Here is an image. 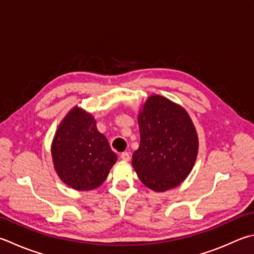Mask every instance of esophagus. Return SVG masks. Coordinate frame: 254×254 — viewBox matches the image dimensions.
I'll return each mask as SVG.
<instances>
[{"instance_id": "esophagus-1", "label": "esophagus", "mask_w": 254, "mask_h": 254, "mask_svg": "<svg viewBox=\"0 0 254 254\" xmlns=\"http://www.w3.org/2000/svg\"><path fill=\"white\" fill-rule=\"evenodd\" d=\"M121 158L124 160V161H128L129 159H130V155H129V152H122L121 155Z\"/></svg>"}]
</instances>
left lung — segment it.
<instances>
[{
	"mask_svg": "<svg viewBox=\"0 0 254 254\" xmlns=\"http://www.w3.org/2000/svg\"><path fill=\"white\" fill-rule=\"evenodd\" d=\"M139 148L132 167L141 183L162 192L179 186L192 170L198 135L185 109L159 95H151L138 115Z\"/></svg>",
	"mask_w": 254,
	"mask_h": 254,
	"instance_id": "8db88e82",
	"label": "left lung"
}]
</instances>
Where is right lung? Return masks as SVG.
Returning <instances> with one entry per match:
<instances>
[{
  "label": "right lung",
  "instance_id": "add662e5",
  "mask_svg": "<svg viewBox=\"0 0 254 254\" xmlns=\"http://www.w3.org/2000/svg\"><path fill=\"white\" fill-rule=\"evenodd\" d=\"M52 158L64 184L78 191L96 189L106 180L117 155L107 138L97 130L96 121L74 107L60 124L52 142Z\"/></svg>",
  "mask_w": 254,
  "mask_h": 254
}]
</instances>
